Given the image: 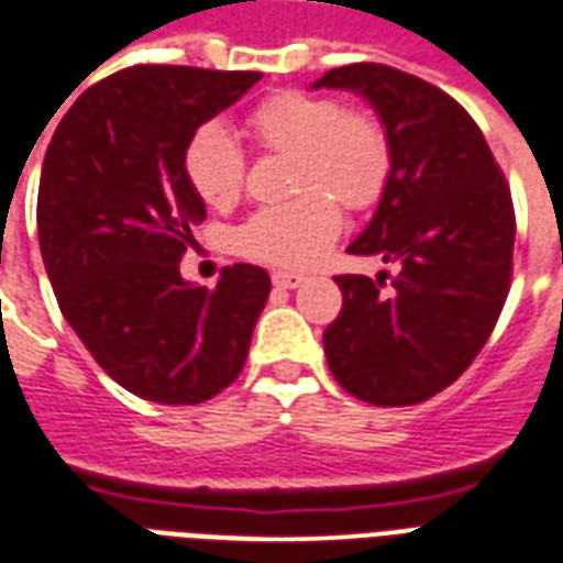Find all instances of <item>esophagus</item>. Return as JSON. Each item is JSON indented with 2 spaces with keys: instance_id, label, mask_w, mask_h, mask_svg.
<instances>
[{
  "instance_id": "34e87169",
  "label": "esophagus",
  "mask_w": 563,
  "mask_h": 563,
  "mask_svg": "<svg viewBox=\"0 0 563 563\" xmlns=\"http://www.w3.org/2000/svg\"><path fill=\"white\" fill-rule=\"evenodd\" d=\"M273 285L282 287V290H296L299 285H305L302 273H287V269H276L273 273Z\"/></svg>"
}]
</instances>
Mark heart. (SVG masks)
<instances>
[{
	"label": "heart",
	"instance_id": "obj_1",
	"mask_svg": "<svg viewBox=\"0 0 563 563\" xmlns=\"http://www.w3.org/2000/svg\"><path fill=\"white\" fill-rule=\"evenodd\" d=\"M246 129L261 150L294 155L290 194L302 196L252 213L238 229V250L246 258L276 267H308L341 234L343 213L333 197L361 208L373 202L385 185V132L373 117L338 111L331 99L299 90L264 99L246 120ZM181 167L202 202L211 208L238 202L246 155L222 123H205L190 134Z\"/></svg>",
	"mask_w": 563,
	"mask_h": 563
}]
</instances>
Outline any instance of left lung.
Wrapping results in <instances>:
<instances>
[{
    "label": "left lung",
    "instance_id": "left-lung-1",
    "mask_svg": "<svg viewBox=\"0 0 563 563\" xmlns=\"http://www.w3.org/2000/svg\"><path fill=\"white\" fill-rule=\"evenodd\" d=\"M385 125V190L350 255L396 276H338L343 308L322 334L331 376L369 405H417L473 364L511 285L514 205L485 134L452 96L385 64L329 69Z\"/></svg>",
    "mask_w": 563,
    "mask_h": 563
}]
</instances>
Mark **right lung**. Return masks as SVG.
Segmentation results:
<instances>
[{"label": "right lung", "instance_id": "right-lung-1", "mask_svg": "<svg viewBox=\"0 0 563 563\" xmlns=\"http://www.w3.org/2000/svg\"><path fill=\"white\" fill-rule=\"evenodd\" d=\"M258 78L129 67L78 96L43 158L37 238L60 313L150 402L196 405L232 385L267 305V269L225 267L213 290L178 273L205 220L181 167L187 141Z\"/></svg>", "mask_w": 563, "mask_h": 563}]
</instances>
